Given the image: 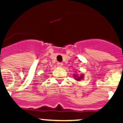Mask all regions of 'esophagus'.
<instances>
[{
	"label": "esophagus",
	"mask_w": 123,
	"mask_h": 123,
	"mask_svg": "<svg viewBox=\"0 0 123 123\" xmlns=\"http://www.w3.org/2000/svg\"><path fill=\"white\" fill-rule=\"evenodd\" d=\"M57 65H58V67H62L63 65V63H61V62H58V63H57Z\"/></svg>",
	"instance_id": "34e87169"
}]
</instances>
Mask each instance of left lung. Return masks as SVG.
I'll return each instance as SVG.
<instances>
[{
	"mask_svg": "<svg viewBox=\"0 0 123 123\" xmlns=\"http://www.w3.org/2000/svg\"><path fill=\"white\" fill-rule=\"evenodd\" d=\"M74 78H75V79H76V81H80L81 79H83L84 76H83V74H81V76H76V75L75 74V75H74Z\"/></svg>",
	"mask_w": 123,
	"mask_h": 123,
	"instance_id": "1",
	"label": "left lung"
}]
</instances>
